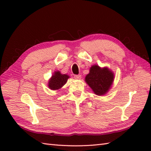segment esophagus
<instances>
[{
  "label": "esophagus",
  "mask_w": 151,
  "mask_h": 151,
  "mask_svg": "<svg viewBox=\"0 0 151 151\" xmlns=\"http://www.w3.org/2000/svg\"><path fill=\"white\" fill-rule=\"evenodd\" d=\"M75 78L76 79H78V80L81 79V75H75Z\"/></svg>",
  "instance_id": "34e87169"
}]
</instances>
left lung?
Returning a JSON list of instances; mask_svg holds the SVG:
<instances>
[{"mask_svg": "<svg viewBox=\"0 0 151 151\" xmlns=\"http://www.w3.org/2000/svg\"><path fill=\"white\" fill-rule=\"evenodd\" d=\"M114 74L108 67H101L97 65L91 66L89 73L86 75L85 81L91 88L94 93L103 95L110 89L114 82Z\"/></svg>", "mask_w": 151, "mask_h": 151, "instance_id": "8db88e82", "label": "left lung"}]
</instances>
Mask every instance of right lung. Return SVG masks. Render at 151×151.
Wrapping results in <instances>:
<instances>
[{"mask_svg":"<svg viewBox=\"0 0 151 151\" xmlns=\"http://www.w3.org/2000/svg\"><path fill=\"white\" fill-rule=\"evenodd\" d=\"M69 76L62 75L60 71H55L49 81V88L52 90H57L66 84Z\"/></svg>","mask_w":151,"mask_h":151,"instance_id":"1","label":"right lung"}]
</instances>
